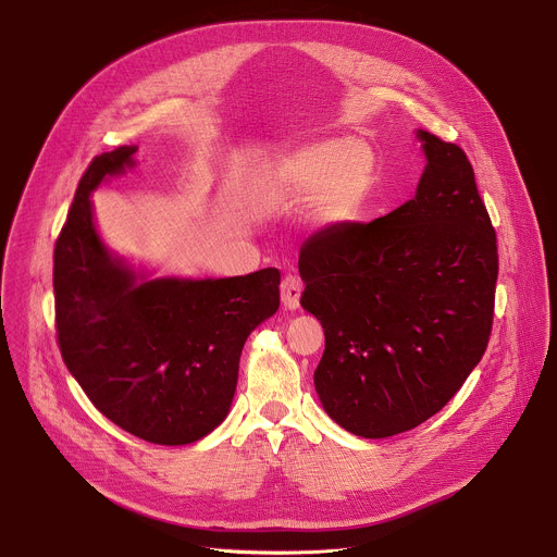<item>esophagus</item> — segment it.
<instances>
[{"instance_id":"34e87169","label":"esophagus","mask_w":557,"mask_h":557,"mask_svg":"<svg viewBox=\"0 0 557 557\" xmlns=\"http://www.w3.org/2000/svg\"><path fill=\"white\" fill-rule=\"evenodd\" d=\"M301 282L295 275H286L282 280V304L286 310H297L299 308V299H301Z\"/></svg>"}]
</instances>
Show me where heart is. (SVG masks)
Segmentation results:
<instances>
[{
  "label": "heart",
  "instance_id": "b5f03b06",
  "mask_svg": "<svg viewBox=\"0 0 557 557\" xmlns=\"http://www.w3.org/2000/svg\"><path fill=\"white\" fill-rule=\"evenodd\" d=\"M374 170V153L363 140L314 143L277 161L267 172L260 196L271 205L314 198V224L337 226L363 207Z\"/></svg>",
  "mask_w": 557,
  "mask_h": 557
}]
</instances>
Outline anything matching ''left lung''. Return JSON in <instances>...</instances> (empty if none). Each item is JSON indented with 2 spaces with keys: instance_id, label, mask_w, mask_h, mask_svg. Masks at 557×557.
Instances as JSON below:
<instances>
[{
  "instance_id": "8db88e82",
  "label": "left lung",
  "mask_w": 557,
  "mask_h": 557,
  "mask_svg": "<svg viewBox=\"0 0 557 557\" xmlns=\"http://www.w3.org/2000/svg\"><path fill=\"white\" fill-rule=\"evenodd\" d=\"M425 170L412 200L368 224L310 235L301 308L320 320L314 389L361 438L408 432L460 389L485 355L498 277L496 231L465 151L417 129Z\"/></svg>"
}]
</instances>
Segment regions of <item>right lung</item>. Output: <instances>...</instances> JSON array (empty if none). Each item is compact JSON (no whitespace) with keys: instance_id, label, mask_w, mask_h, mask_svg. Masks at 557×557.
I'll use <instances>...</instances> for the list:
<instances>
[{"instance_id":"right-lung-1","label":"right lung","mask_w":557,"mask_h":557,"mask_svg":"<svg viewBox=\"0 0 557 557\" xmlns=\"http://www.w3.org/2000/svg\"><path fill=\"white\" fill-rule=\"evenodd\" d=\"M136 145L97 156L54 247L61 357L95 408L121 430L189 445L228 414L247 337L280 308V271L151 277L99 233L92 191L136 165Z\"/></svg>"}]
</instances>
